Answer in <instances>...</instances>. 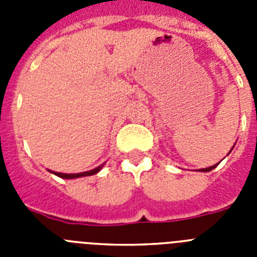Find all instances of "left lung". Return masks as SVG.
Here are the masks:
<instances>
[{
  "label": "left lung",
  "mask_w": 257,
  "mask_h": 257,
  "mask_svg": "<svg viewBox=\"0 0 257 257\" xmlns=\"http://www.w3.org/2000/svg\"><path fill=\"white\" fill-rule=\"evenodd\" d=\"M233 148H234V145H233ZM233 148H231L230 151H229V153H230V152L233 151ZM217 165H219V163H216V165H213V166H210V167H206V169H199V171H201V172H208V171H211V170L215 169V167H216Z\"/></svg>",
  "instance_id": "left-lung-1"
}]
</instances>
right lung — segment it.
<instances>
[{"label": "right lung", "mask_w": 257, "mask_h": 257, "mask_svg": "<svg viewBox=\"0 0 257 257\" xmlns=\"http://www.w3.org/2000/svg\"><path fill=\"white\" fill-rule=\"evenodd\" d=\"M103 166H104V163L100 166H97L96 169L90 170V171H85V172H78V174H63V172H55V171H51V170H49V171L61 179H77V178H83V176H91V175L97 174V172L103 169Z\"/></svg>", "instance_id": "add662e5"}]
</instances>
